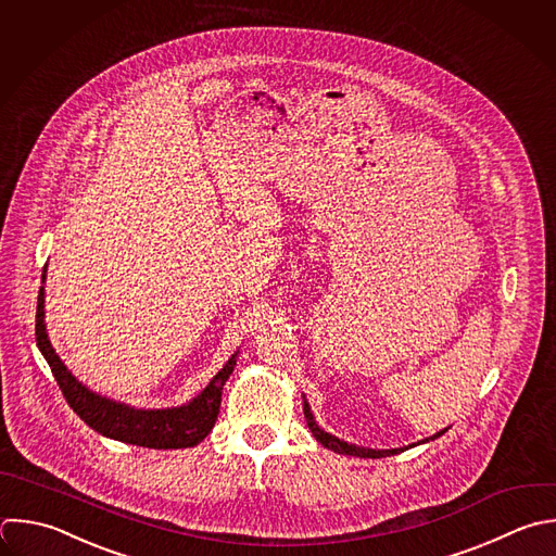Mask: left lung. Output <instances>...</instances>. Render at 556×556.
Instances as JSON below:
<instances>
[{
    "mask_svg": "<svg viewBox=\"0 0 556 556\" xmlns=\"http://www.w3.org/2000/svg\"><path fill=\"white\" fill-rule=\"evenodd\" d=\"M302 397H304V395H302ZM304 417H306V426H308V430L313 432V437H315L324 447H328V450H332V452H337V454H350V456H361V458H382V456L400 454V452H404V450H406V447H391V450L361 447V445H356V443H348V441H343V439H339V437H334V434L326 432V430L315 421V415H313L311 404H308V400H306V397H304ZM445 430H447V428H443V430L434 432L432 437H426V439H421V441H417V443H410L408 447H415V445H421V443L434 441V439H437V437H441Z\"/></svg>",
    "mask_w": 556,
    "mask_h": 556,
    "instance_id": "1",
    "label": "left lung"
}]
</instances>
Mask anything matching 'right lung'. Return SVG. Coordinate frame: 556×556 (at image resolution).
I'll use <instances>...</instances> for the list:
<instances>
[{
	"label": "right lung",
	"instance_id": "right-lung-1",
	"mask_svg": "<svg viewBox=\"0 0 556 556\" xmlns=\"http://www.w3.org/2000/svg\"><path fill=\"white\" fill-rule=\"evenodd\" d=\"M48 278V265L43 267V285ZM37 345L46 356L52 374L70 402V406L80 415V419L98 430L100 434L154 447V450H178L198 445L215 426L222 404V387L230 378L239 350L226 361V365L215 374V378L187 404L167 406V408H137L126 402L111 400L102 393H96L87 384H83L72 369L63 363V358L52 348L46 326V287L39 289L37 302Z\"/></svg>",
	"mask_w": 556,
	"mask_h": 556
}]
</instances>
